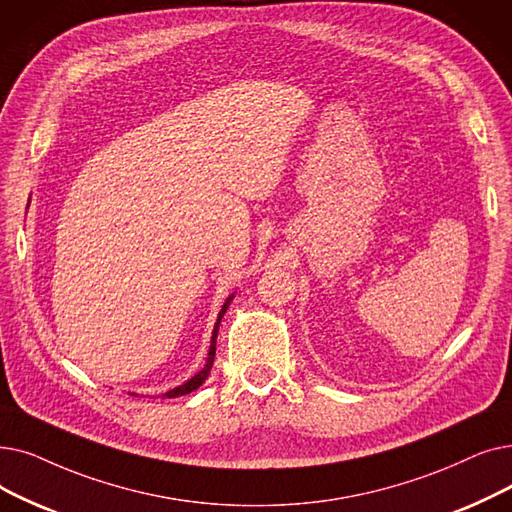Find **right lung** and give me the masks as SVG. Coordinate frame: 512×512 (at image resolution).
Listing matches in <instances>:
<instances>
[{
	"label": "right lung",
	"mask_w": 512,
	"mask_h": 512,
	"mask_svg": "<svg viewBox=\"0 0 512 512\" xmlns=\"http://www.w3.org/2000/svg\"><path fill=\"white\" fill-rule=\"evenodd\" d=\"M228 303H230V299L224 303V307H221V311H219V320H217V324H215V330H213V339H211V347H209V358H207V364H205V368L198 372L196 376H192V379L188 381V383H184L182 387H177V389H173V391H169V393H165V397H180V395H186V393H192L194 389H198L201 387L203 383H205V379L209 376V372H211V366H213V358H215V339H217V328H219V322H221V316L226 314V309H228Z\"/></svg>",
	"instance_id": "add662e5"
}]
</instances>
